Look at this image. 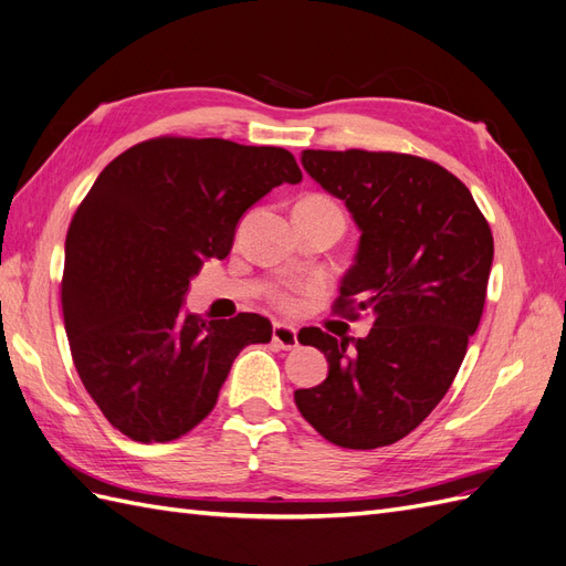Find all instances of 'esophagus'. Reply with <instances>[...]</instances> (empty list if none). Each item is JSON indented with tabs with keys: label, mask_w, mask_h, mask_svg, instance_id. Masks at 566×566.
<instances>
[{
	"label": "esophagus",
	"mask_w": 566,
	"mask_h": 566,
	"mask_svg": "<svg viewBox=\"0 0 566 566\" xmlns=\"http://www.w3.org/2000/svg\"><path fill=\"white\" fill-rule=\"evenodd\" d=\"M272 343L280 345L282 350H294V348H298V334L294 326L275 324L272 326Z\"/></svg>",
	"instance_id": "esophagus-1"
}]
</instances>
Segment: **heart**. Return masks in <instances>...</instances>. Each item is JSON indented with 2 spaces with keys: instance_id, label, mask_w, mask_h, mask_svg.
Returning <instances> with one entry per match:
<instances>
[{
  "instance_id": "1",
  "label": "heart",
  "mask_w": 566,
  "mask_h": 566,
  "mask_svg": "<svg viewBox=\"0 0 566 566\" xmlns=\"http://www.w3.org/2000/svg\"><path fill=\"white\" fill-rule=\"evenodd\" d=\"M303 202L334 205V202H329V199H324V197H307V199H303ZM272 303H275V305L282 307V310H289L291 305H294V294H291L289 289H275V291H272Z\"/></svg>"
}]
</instances>
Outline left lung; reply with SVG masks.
Instances as JSON below:
<instances>
[{
  "label": "left lung",
  "instance_id": "1",
  "mask_svg": "<svg viewBox=\"0 0 566 566\" xmlns=\"http://www.w3.org/2000/svg\"><path fill=\"white\" fill-rule=\"evenodd\" d=\"M303 169L343 199L361 230L334 315L374 319L364 338L307 326L329 374L296 390L301 416L343 449L402 440L442 402L482 319L494 237L470 190L405 153L303 150Z\"/></svg>",
  "mask_w": 566,
  "mask_h": 566
}]
</instances>
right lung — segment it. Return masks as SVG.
<instances>
[{"mask_svg":"<svg viewBox=\"0 0 566 566\" xmlns=\"http://www.w3.org/2000/svg\"><path fill=\"white\" fill-rule=\"evenodd\" d=\"M289 150L159 136L115 157L72 216L61 305L75 369L107 423L171 442L211 413L234 357L268 343L265 317L184 313L190 280L223 261L242 213L301 184Z\"/></svg>","mask_w":566,"mask_h":566,"instance_id":"right-lung-1","label":"right lung"}]
</instances>
